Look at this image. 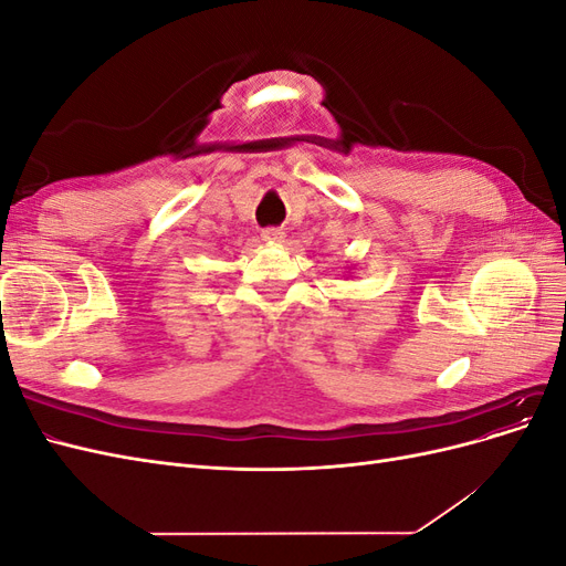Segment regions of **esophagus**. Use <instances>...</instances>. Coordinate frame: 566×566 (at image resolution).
<instances>
[{"label":"esophagus","instance_id":"1","mask_svg":"<svg viewBox=\"0 0 566 566\" xmlns=\"http://www.w3.org/2000/svg\"><path fill=\"white\" fill-rule=\"evenodd\" d=\"M283 238H285L283 229H264L262 231V241H266V243H283Z\"/></svg>","mask_w":566,"mask_h":566}]
</instances>
